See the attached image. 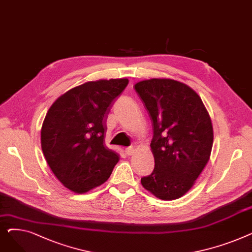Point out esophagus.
Here are the masks:
<instances>
[{
  "label": "esophagus",
  "mask_w": 252,
  "mask_h": 252,
  "mask_svg": "<svg viewBox=\"0 0 252 252\" xmlns=\"http://www.w3.org/2000/svg\"><path fill=\"white\" fill-rule=\"evenodd\" d=\"M135 153V148L134 147H127L126 148V155H133Z\"/></svg>",
  "instance_id": "obj_1"
}]
</instances>
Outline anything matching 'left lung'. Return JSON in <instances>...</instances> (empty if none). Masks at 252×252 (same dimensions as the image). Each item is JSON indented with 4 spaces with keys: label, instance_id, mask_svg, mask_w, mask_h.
I'll use <instances>...</instances> for the list:
<instances>
[{
    "label": "left lung",
    "instance_id": "8db88e82",
    "mask_svg": "<svg viewBox=\"0 0 252 252\" xmlns=\"http://www.w3.org/2000/svg\"><path fill=\"white\" fill-rule=\"evenodd\" d=\"M135 89L152 119L155 167L142 186L161 200L186 194L209 160L214 128L197 93L170 78L139 82Z\"/></svg>",
    "mask_w": 252,
    "mask_h": 252
}]
</instances>
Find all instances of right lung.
<instances>
[{
    "label": "right lung",
    "instance_id": "1",
    "mask_svg": "<svg viewBox=\"0 0 252 252\" xmlns=\"http://www.w3.org/2000/svg\"><path fill=\"white\" fill-rule=\"evenodd\" d=\"M127 78L77 86L51 105L41 129L44 156L65 188L83 194L107 181L119 160L104 144L106 117Z\"/></svg>",
    "mask_w": 252,
    "mask_h": 252
}]
</instances>
